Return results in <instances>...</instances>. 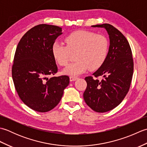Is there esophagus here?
<instances>
[{"instance_id": "esophagus-1", "label": "esophagus", "mask_w": 147, "mask_h": 147, "mask_svg": "<svg viewBox=\"0 0 147 147\" xmlns=\"http://www.w3.org/2000/svg\"><path fill=\"white\" fill-rule=\"evenodd\" d=\"M78 79V78L75 77V76H70V78H69L70 82H74V81H76Z\"/></svg>"}]
</instances>
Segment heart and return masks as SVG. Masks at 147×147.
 Returning <instances> with one entry per match:
<instances>
[{
    "label": "heart",
    "instance_id": "b5f03b06",
    "mask_svg": "<svg viewBox=\"0 0 147 147\" xmlns=\"http://www.w3.org/2000/svg\"><path fill=\"white\" fill-rule=\"evenodd\" d=\"M64 43L55 42L52 54L60 65H65L71 52H76V61L68 64L62 73L75 76L85 73L89 69L95 71L100 68L107 58L109 42L104 35L86 30H78L65 37Z\"/></svg>",
    "mask_w": 147,
    "mask_h": 147
}]
</instances>
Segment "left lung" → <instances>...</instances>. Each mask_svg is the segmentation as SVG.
Instances as JSON below:
<instances>
[{
  "label": "left lung",
  "mask_w": 147,
  "mask_h": 147,
  "mask_svg": "<svg viewBox=\"0 0 147 147\" xmlns=\"http://www.w3.org/2000/svg\"><path fill=\"white\" fill-rule=\"evenodd\" d=\"M92 26L107 30L110 46L105 63L93 76L85 78L87 86L83 98L92 110L105 112L119 105L128 92L133 74V59L129 42L115 27L107 23ZM99 76L104 78L96 79Z\"/></svg>",
  "instance_id": "left-lung-1"
}]
</instances>
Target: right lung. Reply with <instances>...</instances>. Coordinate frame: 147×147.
<instances>
[{
  "label": "right lung",
  "mask_w": 147,
  "mask_h": 147,
  "mask_svg": "<svg viewBox=\"0 0 147 147\" xmlns=\"http://www.w3.org/2000/svg\"><path fill=\"white\" fill-rule=\"evenodd\" d=\"M61 34V27L38 24L24 34L16 50L12 67L16 90L24 104L37 112L54 109L69 83L65 75L47 78L58 70L52 46Z\"/></svg>",
  "instance_id": "obj_1"
}]
</instances>
